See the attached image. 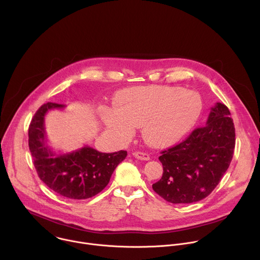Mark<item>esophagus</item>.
<instances>
[{
  "instance_id": "esophagus-1",
  "label": "esophagus",
  "mask_w": 260,
  "mask_h": 260,
  "mask_svg": "<svg viewBox=\"0 0 260 260\" xmlns=\"http://www.w3.org/2000/svg\"><path fill=\"white\" fill-rule=\"evenodd\" d=\"M134 157L140 159V160H149L150 159V156L148 155L147 153H144V152H139V151H136L133 153Z\"/></svg>"
}]
</instances>
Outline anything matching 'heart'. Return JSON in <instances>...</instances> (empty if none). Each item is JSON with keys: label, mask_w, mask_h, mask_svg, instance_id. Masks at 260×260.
<instances>
[{"label": "heart", "mask_w": 260, "mask_h": 260, "mask_svg": "<svg viewBox=\"0 0 260 260\" xmlns=\"http://www.w3.org/2000/svg\"><path fill=\"white\" fill-rule=\"evenodd\" d=\"M201 95L179 86H144L124 92L115 108H105L107 129L119 139L129 138L142 126L146 143L170 145L186 134L201 115Z\"/></svg>", "instance_id": "b5f03b06"}]
</instances>
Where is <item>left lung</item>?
<instances>
[{
  "mask_svg": "<svg viewBox=\"0 0 260 260\" xmlns=\"http://www.w3.org/2000/svg\"><path fill=\"white\" fill-rule=\"evenodd\" d=\"M229 108L217 103L207 123L180 144L161 152L162 177L153 190L172 204H190L207 198L233 159L236 133Z\"/></svg>",
  "mask_w": 260,
  "mask_h": 260,
  "instance_id": "left-lung-1",
  "label": "left lung"
}]
</instances>
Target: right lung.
<instances>
[{"label": "right lung", "mask_w": 260, "mask_h": 260, "mask_svg": "<svg viewBox=\"0 0 260 260\" xmlns=\"http://www.w3.org/2000/svg\"><path fill=\"white\" fill-rule=\"evenodd\" d=\"M64 105L47 103L37 111L28 127V147L39 178L56 193L72 200H85L101 192L127 152L102 153L89 146L69 153H55L47 145L45 116Z\"/></svg>", "instance_id": "1"}]
</instances>
